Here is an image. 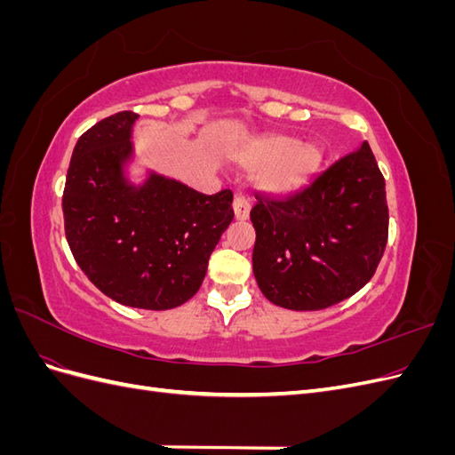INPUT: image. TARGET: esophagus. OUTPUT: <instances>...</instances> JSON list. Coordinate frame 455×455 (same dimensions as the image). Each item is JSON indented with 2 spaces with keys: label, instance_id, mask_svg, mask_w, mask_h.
Masks as SVG:
<instances>
[{
  "label": "esophagus",
  "instance_id": "34e87169",
  "mask_svg": "<svg viewBox=\"0 0 455 455\" xmlns=\"http://www.w3.org/2000/svg\"><path fill=\"white\" fill-rule=\"evenodd\" d=\"M233 211H235L237 220H246L251 214V201L243 194H235V201H233Z\"/></svg>",
  "mask_w": 455,
  "mask_h": 455
}]
</instances>
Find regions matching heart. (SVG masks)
I'll use <instances>...</instances> for the list:
<instances>
[{
    "label": "heart",
    "mask_w": 455,
    "mask_h": 455,
    "mask_svg": "<svg viewBox=\"0 0 455 455\" xmlns=\"http://www.w3.org/2000/svg\"><path fill=\"white\" fill-rule=\"evenodd\" d=\"M323 151L315 144H299L292 136L269 134L244 151L241 161L254 167L256 184L271 194H288L304 186L319 169Z\"/></svg>",
    "instance_id": "1"
}]
</instances>
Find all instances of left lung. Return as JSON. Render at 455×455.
<instances>
[{
  "instance_id": "8db88e82",
  "label": "left lung",
  "mask_w": 455,
  "mask_h": 455,
  "mask_svg": "<svg viewBox=\"0 0 455 455\" xmlns=\"http://www.w3.org/2000/svg\"><path fill=\"white\" fill-rule=\"evenodd\" d=\"M254 277L271 304L319 311L359 292L387 244L385 180L368 142L298 194L256 197Z\"/></svg>"
}]
</instances>
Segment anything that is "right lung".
Returning a JSON list of instances; mask_svg holds the SVG:
<instances>
[{"instance_id":"1","label":"right lung","mask_w":455,"mask_h":455,"mask_svg":"<svg viewBox=\"0 0 455 455\" xmlns=\"http://www.w3.org/2000/svg\"><path fill=\"white\" fill-rule=\"evenodd\" d=\"M139 119L119 112L79 136L62 196L64 231L89 281L117 304L172 309L194 296L233 220L229 189L204 196L151 172L132 186L123 167Z\"/></svg>"}]
</instances>
